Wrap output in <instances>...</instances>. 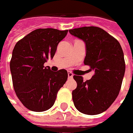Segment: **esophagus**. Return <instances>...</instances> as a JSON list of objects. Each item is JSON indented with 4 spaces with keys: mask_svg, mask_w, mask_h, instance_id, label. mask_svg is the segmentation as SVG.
<instances>
[{
    "mask_svg": "<svg viewBox=\"0 0 133 133\" xmlns=\"http://www.w3.org/2000/svg\"><path fill=\"white\" fill-rule=\"evenodd\" d=\"M72 77H73V73L71 72H69V71H68V78H72Z\"/></svg>",
    "mask_w": 133,
    "mask_h": 133,
    "instance_id": "obj_1",
    "label": "esophagus"
}]
</instances>
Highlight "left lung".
<instances>
[{
  "label": "left lung",
  "instance_id": "obj_1",
  "mask_svg": "<svg viewBox=\"0 0 133 133\" xmlns=\"http://www.w3.org/2000/svg\"><path fill=\"white\" fill-rule=\"evenodd\" d=\"M71 35L86 44L84 64L94 70L90 80L74 75L77 87L72 92L75 107L86 115L107 110L119 94L125 72L124 52L117 39L98 26L69 29Z\"/></svg>",
  "mask_w": 133,
  "mask_h": 133
}]
</instances>
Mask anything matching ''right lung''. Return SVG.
I'll return each mask as SVG.
<instances>
[{"mask_svg":"<svg viewBox=\"0 0 133 133\" xmlns=\"http://www.w3.org/2000/svg\"><path fill=\"white\" fill-rule=\"evenodd\" d=\"M68 30L37 29L18 41L10 61L13 87L28 110L43 112L53 106L58 90L68 78L66 69L51 71L44 63L53 58Z\"/></svg>","mask_w":133,"mask_h":133,"instance_id":"right-lung-1","label":"right lung"}]
</instances>
